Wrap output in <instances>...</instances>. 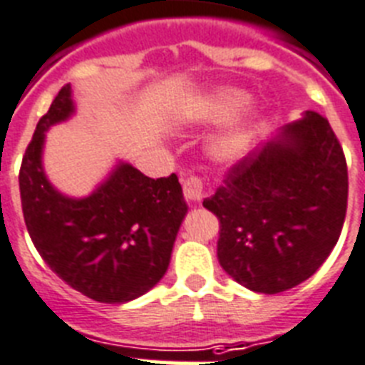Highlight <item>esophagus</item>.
I'll return each instance as SVG.
<instances>
[{
    "instance_id": "esophagus-1",
    "label": "esophagus",
    "mask_w": 365,
    "mask_h": 365,
    "mask_svg": "<svg viewBox=\"0 0 365 365\" xmlns=\"http://www.w3.org/2000/svg\"><path fill=\"white\" fill-rule=\"evenodd\" d=\"M182 190H185L186 200L194 201V203H200L201 197H203V179L201 177H188L182 182Z\"/></svg>"
}]
</instances>
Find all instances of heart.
Masks as SVG:
<instances>
[{
  "label": "heart",
  "instance_id": "obj_1",
  "mask_svg": "<svg viewBox=\"0 0 365 365\" xmlns=\"http://www.w3.org/2000/svg\"><path fill=\"white\" fill-rule=\"evenodd\" d=\"M244 101L246 98L240 93L224 89V91L216 93L207 102H203L201 106H195L186 111L185 115L188 121H215V119L227 117L235 110H239ZM252 138H254V126L248 125V123L230 126L224 134H220L212 141V155L222 162L239 160L252 145Z\"/></svg>",
  "mask_w": 365,
  "mask_h": 365
}]
</instances>
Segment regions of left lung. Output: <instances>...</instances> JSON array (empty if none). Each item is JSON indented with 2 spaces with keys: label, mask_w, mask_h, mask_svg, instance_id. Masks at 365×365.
<instances>
[{
  "label": "left lung",
  "mask_w": 365,
  "mask_h": 365,
  "mask_svg": "<svg viewBox=\"0 0 365 365\" xmlns=\"http://www.w3.org/2000/svg\"><path fill=\"white\" fill-rule=\"evenodd\" d=\"M347 162L327 117L306 111L225 173L203 201L220 220L218 261L255 293L297 287L327 261L347 212Z\"/></svg>",
  "instance_id": "1"
}]
</instances>
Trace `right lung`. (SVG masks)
Instances as JSON below:
<instances>
[{
  "instance_id": "add662e5",
  "label": "right lung",
  "mask_w": 365,
  "mask_h": 365,
  "mask_svg": "<svg viewBox=\"0 0 365 365\" xmlns=\"http://www.w3.org/2000/svg\"><path fill=\"white\" fill-rule=\"evenodd\" d=\"M72 113L67 83L37 123L20 165L26 227L65 284L96 302H128L162 279L188 207L175 173L150 179L123 162L83 200L59 194L42 170L44 132Z\"/></svg>"
}]
</instances>
